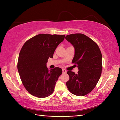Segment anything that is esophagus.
Instances as JSON below:
<instances>
[{"mask_svg": "<svg viewBox=\"0 0 120 120\" xmlns=\"http://www.w3.org/2000/svg\"><path fill=\"white\" fill-rule=\"evenodd\" d=\"M63 73H66L67 71L65 69H63Z\"/></svg>", "mask_w": 120, "mask_h": 120, "instance_id": "34e87169", "label": "esophagus"}]
</instances>
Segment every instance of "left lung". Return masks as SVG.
I'll use <instances>...</instances> for the list:
<instances>
[{
  "mask_svg": "<svg viewBox=\"0 0 120 120\" xmlns=\"http://www.w3.org/2000/svg\"><path fill=\"white\" fill-rule=\"evenodd\" d=\"M75 49L72 63L79 69L77 74L67 71L70 79L67 88L71 93L83 96L95 88L102 71V56L99 46L93 40L82 34H74L65 38Z\"/></svg>",
  "mask_w": 120,
  "mask_h": 120,
  "instance_id": "obj_1",
  "label": "left lung"
}]
</instances>
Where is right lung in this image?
Here are the masks:
<instances>
[{"label": "right lung", "instance_id": "right-lung-1", "mask_svg": "<svg viewBox=\"0 0 120 120\" xmlns=\"http://www.w3.org/2000/svg\"><path fill=\"white\" fill-rule=\"evenodd\" d=\"M65 35L39 34L28 39L21 48L17 69L24 88L32 96L39 98L51 95L62 69L49 70L46 64Z\"/></svg>", "mask_w": 120, "mask_h": 120}]
</instances>
